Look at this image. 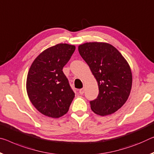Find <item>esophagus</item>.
I'll use <instances>...</instances> for the list:
<instances>
[{
  "instance_id": "esophagus-1",
  "label": "esophagus",
  "mask_w": 154,
  "mask_h": 154,
  "mask_svg": "<svg viewBox=\"0 0 154 154\" xmlns=\"http://www.w3.org/2000/svg\"><path fill=\"white\" fill-rule=\"evenodd\" d=\"M84 88H82V89H79V93L80 94H83L84 93Z\"/></svg>"
}]
</instances>
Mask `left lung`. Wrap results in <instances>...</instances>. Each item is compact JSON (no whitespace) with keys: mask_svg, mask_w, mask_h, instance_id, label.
Segmentation results:
<instances>
[{"mask_svg":"<svg viewBox=\"0 0 154 154\" xmlns=\"http://www.w3.org/2000/svg\"><path fill=\"white\" fill-rule=\"evenodd\" d=\"M99 86L98 97L90 108L100 116L112 114L125 104L130 96L132 74L130 65L116 48L106 42H86L78 46Z\"/></svg>","mask_w":154,"mask_h":154,"instance_id":"1","label":"left lung"}]
</instances>
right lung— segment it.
Here are the masks:
<instances>
[{"instance_id": "add662e5", "label": "right lung", "mask_w": 154, "mask_h": 154, "mask_svg": "<svg viewBox=\"0 0 154 154\" xmlns=\"http://www.w3.org/2000/svg\"><path fill=\"white\" fill-rule=\"evenodd\" d=\"M75 50L74 45L57 44L43 51L29 68L26 92L31 103L44 115L60 118L69 109L75 93L62 69Z\"/></svg>"}]
</instances>
